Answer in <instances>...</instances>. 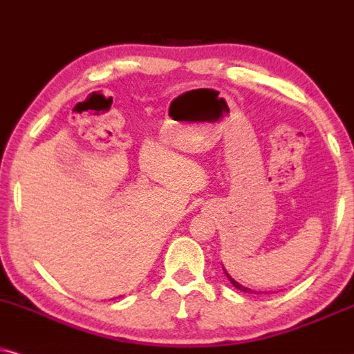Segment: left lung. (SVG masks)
Here are the masks:
<instances>
[{"instance_id": "left-lung-1", "label": "left lung", "mask_w": 354, "mask_h": 354, "mask_svg": "<svg viewBox=\"0 0 354 354\" xmlns=\"http://www.w3.org/2000/svg\"><path fill=\"white\" fill-rule=\"evenodd\" d=\"M223 271H225V270H223ZM225 274H227V271H225ZM227 277H229V281H230V283H232V284H234V286H235V288H236V289H239V290H243V292H252V294H257V292H254V290H252V289H248V288H245V286H241V284H239V283H236V281H235V279H232V277H230L229 274H227Z\"/></svg>"}]
</instances>
